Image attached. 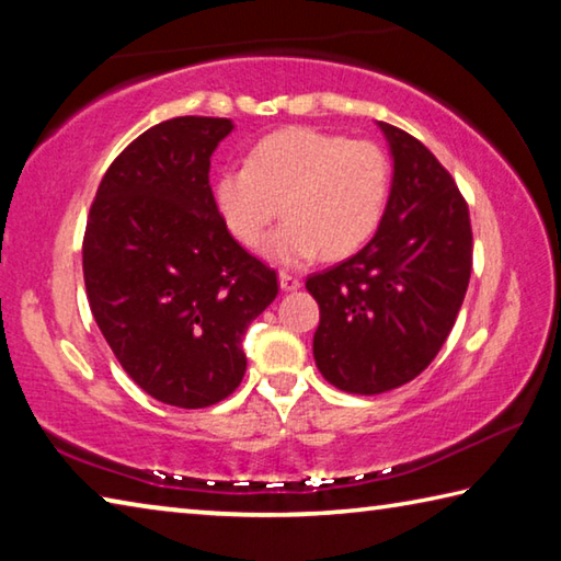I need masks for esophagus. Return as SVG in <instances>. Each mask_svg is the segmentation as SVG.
I'll list each match as a JSON object with an SVG mask.
<instances>
[{
	"mask_svg": "<svg viewBox=\"0 0 561 561\" xmlns=\"http://www.w3.org/2000/svg\"><path fill=\"white\" fill-rule=\"evenodd\" d=\"M279 287L282 291H297L301 287V279L289 272H279Z\"/></svg>",
	"mask_w": 561,
	"mask_h": 561,
	"instance_id": "obj_1",
	"label": "esophagus"
}]
</instances>
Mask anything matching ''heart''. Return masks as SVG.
<instances>
[{
    "instance_id": "heart-1",
    "label": "heart",
    "mask_w": 561,
    "mask_h": 561,
    "mask_svg": "<svg viewBox=\"0 0 561 561\" xmlns=\"http://www.w3.org/2000/svg\"><path fill=\"white\" fill-rule=\"evenodd\" d=\"M391 195V160L374 140L291 126L252 146L244 168H225L213 201L237 242L260 247L279 205L287 217L270 234L267 257L299 267L319 252L339 260L371 240Z\"/></svg>"
}]
</instances>
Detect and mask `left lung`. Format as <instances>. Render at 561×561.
<instances>
[{"instance_id": "8db88e82", "label": "left lung", "mask_w": 561, "mask_h": 561, "mask_svg": "<svg viewBox=\"0 0 561 561\" xmlns=\"http://www.w3.org/2000/svg\"><path fill=\"white\" fill-rule=\"evenodd\" d=\"M393 183L374 240L336 267L311 274L319 304L314 358L346 393L403 386L438 356L472 272L468 203L453 175L411 133L378 121Z\"/></svg>"}]
</instances>
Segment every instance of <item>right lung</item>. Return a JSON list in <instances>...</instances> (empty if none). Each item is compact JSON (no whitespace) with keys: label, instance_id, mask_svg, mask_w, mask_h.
<instances>
[{"label":"right lung","instance_id":"1","mask_svg":"<svg viewBox=\"0 0 561 561\" xmlns=\"http://www.w3.org/2000/svg\"><path fill=\"white\" fill-rule=\"evenodd\" d=\"M230 130V118L180 116L140 133L103 175L83 234L103 339L148 396L178 408L240 386L244 331L279 291L213 201L210 156Z\"/></svg>","mask_w":561,"mask_h":561}]
</instances>
